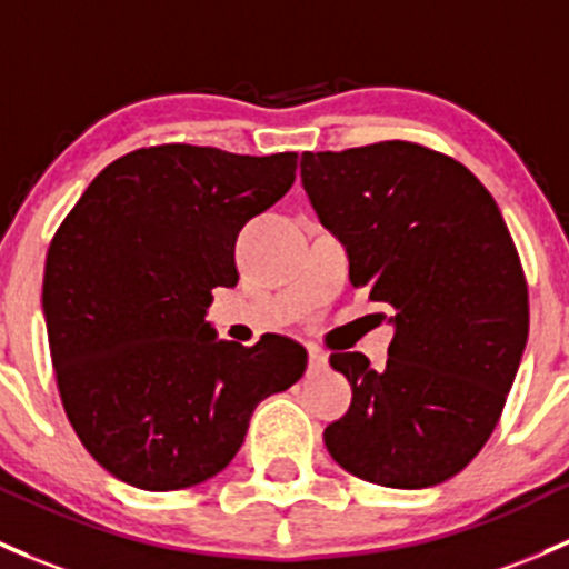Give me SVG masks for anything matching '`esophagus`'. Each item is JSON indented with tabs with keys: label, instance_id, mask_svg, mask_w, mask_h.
<instances>
[{
	"label": "esophagus",
	"instance_id": "esophagus-1",
	"mask_svg": "<svg viewBox=\"0 0 569 569\" xmlns=\"http://www.w3.org/2000/svg\"><path fill=\"white\" fill-rule=\"evenodd\" d=\"M308 360H310V368H325L327 355L321 349H316V346H310V349H308Z\"/></svg>",
	"mask_w": 569,
	"mask_h": 569
}]
</instances>
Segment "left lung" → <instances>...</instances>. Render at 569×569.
Listing matches in <instances>:
<instances>
[{"instance_id": "8db88e82", "label": "left lung", "mask_w": 569, "mask_h": 569, "mask_svg": "<svg viewBox=\"0 0 569 569\" xmlns=\"http://www.w3.org/2000/svg\"><path fill=\"white\" fill-rule=\"evenodd\" d=\"M300 166L351 286L395 313L385 368L330 357L351 406L325 428L327 450L373 486H439L486 447L521 365L529 289L510 229L480 179L422 143L305 152Z\"/></svg>"}]
</instances>
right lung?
Wrapping results in <instances>:
<instances>
[{
	"instance_id": "right-lung-1",
	"label": "right lung",
	"mask_w": 569,
	"mask_h": 569,
	"mask_svg": "<svg viewBox=\"0 0 569 569\" xmlns=\"http://www.w3.org/2000/svg\"><path fill=\"white\" fill-rule=\"evenodd\" d=\"M295 174L297 152L141 147L59 223L43 278L53 376L76 436L117 480L199 486L237 456L259 400L300 381L297 340H214L204 321L214 286L239 278V229Z\"/></svg>"
}]
</instances>
